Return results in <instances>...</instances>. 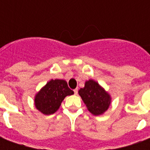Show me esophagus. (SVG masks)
<instances>
[{
  "instance_id": "34e87169",
  "label": "esophagus",
  "mask_w": 150,
  "mask_h": 150,
  "mask_svg": "<svg viewBox=\"0 0 150 150\" xmlns=\"http://www.w3.org/2000/svg\"><path fill=\"white\" fill-rule=\"evenodd\" d=\"M74 93H75V95H77V94H78V89H77V88H76V89H75V90H74Z\"/></svg>"
}]
</instances>
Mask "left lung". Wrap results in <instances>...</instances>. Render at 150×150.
I'll use <instances>...</instances> for the list:
<instances>
[{
    "mask_svg": "<svg viewBox=\"0 0 150 150\" xmlns=\"http://www.w3.org/2000/svg\"><path fill=\"white\" fill-rule=\"evenodd\" d=\"M79 95L81 96L88 111L95 116H99L106 112L111 104L110 95L93 79L85 82L84 88L79 89Z\"/></svg>",
    "mask_w": 150,
    "mask_h": 150,
    "instance_id": "left-lung-1",
    "label": "left lung"
}]
</instances>
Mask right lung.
Segmentation results:
<instances>
[{
  "mask_svg": "<svg viewBox=\"0 0 150 150\" xmlns=\"http://www.w3.org/2000/svg\"><path fill=\"white\" fill-rule=\"evenodd\" d=\"M73 94L65 80L51 79L36 94L34 104L42 113L50 115L59 109L66 96Z\"/></svg>",
  "mask_w": 150,
  "mask_h": 150,
  "instance_id": "right-lung-1",
  "label": "right lung"
}]
</instances>
